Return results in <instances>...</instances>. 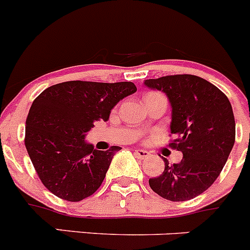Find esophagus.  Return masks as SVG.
<instances>
[{
    "label": "esophagus",
    "mask_w": 250,
    "mask_h": 250,
    "mask_svg": "<svg viewBox=\"0 0 250 250\" xmlns=\"http://www.w3.org/2000/svg\"><path fill=\"white\" fill-rule=\"evenodd\" d=\"M134 155L137 158H139V159H146L150 154H149L148 150H144V149H136L134 150Z\"/></svg>",
    "instance_id": "obj_1"
}]
</instances>
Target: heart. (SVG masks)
Listing matches in <instances>:
<instances>
[{
    "mask_svg": "<svg viewBox=\"0 0 250 250\" xmlns=\"http://www.w3.org/2000/svg\"><path fill=\"white\" fill-rule=\"evenodd\" d=\"M154 95H160V93H157V92H150V93H148V95H146V96H154Z\"/></svg>",
    "mask_w": 250,
    "mask_h": 250,
    "instance_id": "b5f03b06",
    "label": "heart"
}]
</instances>
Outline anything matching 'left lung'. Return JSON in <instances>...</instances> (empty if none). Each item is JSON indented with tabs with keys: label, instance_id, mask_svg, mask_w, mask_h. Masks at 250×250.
I'll return each mask as SVG.
<instances>
[{
	"label": "left lung",
	"instance_id": "obj_1",
	"mask_svg": "<svg viewBox=\"0 0 250 250\" xmlns=\"http://www.w3.org/2000/svg\"><path fill=\"white\" fill-rule=\"evenodd\" d=\"M144 85L163 91L171 104L170 146L183 153L178 164L169 165L149 179L154 192L170 201H186L201 195L222 171L235 141V122L229 100L205 79L169 75L149 79Z\"/></svg>",
	"mask_w": 250,
	"mask_h": 250
}]
</instances>
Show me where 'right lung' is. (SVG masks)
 Listing matches in <instances>:
<instances>
[{
	"label": "right lung",
	"mask_w": 250,
	"mask_h": 250,
	"mask_svg": "<svg viewBox=\"0 0 250 250\" xmlns=\"http://www.w3.org/2000/svg\"><path fill=\"white\" fill-rule=\"evenodd\" d=\"M137 91L133 83L66 81L45 88L30 106L24 144L43 185L62 200L78 202L101 186L120 146L96 150L86 143L93 122Z\"/></svg>",
	"instance_id": "obj_1"
}]
</instances>
